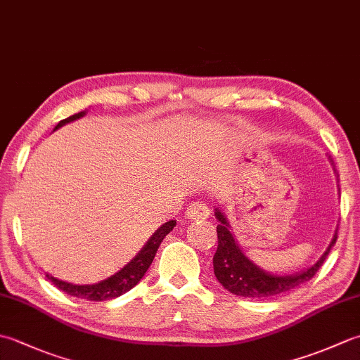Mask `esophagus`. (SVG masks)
<instances>
[{
  "label": "esophagus",
  "mask_w": 360,
  "mask_h": 360,
  "mask_svg": "<svg viewBox=\"0 0 360 360\" xmlns=\"http://www.w3.org/2000/svg\"><path fill=\"white\" fill-rule=\"evenodd\" d=\"M210 215V209L202 202H192L186 210V217L192 221L207 219Z\"/></svg>",
  "instance_id": "34e87169"
}]
</instances>
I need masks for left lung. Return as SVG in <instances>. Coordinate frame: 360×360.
I'll use <instances>...</instances> for the list:
<instances>
[{"label":"left lung","instance_id":"obj_1","mask_svg":"<svg viewBox=\"0 0 360 360\" xmlns=\"http://www.w3.org/2000/svg\"><path fill=\"white\" fill-rule=\"evenodd\" d=\"M215 218L218 219V248L213 255V272L224 289L240 297H274L302 286L303 283L314 277L338 240V229H335L333 240L314 264L290 275H277L266 272L244 254L235 240L226 215L218 207L215 209Z\"/></svg>","mask_w":360,"mask_h":360}]
</instances>
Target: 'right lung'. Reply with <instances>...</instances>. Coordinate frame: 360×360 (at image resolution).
I'll return each instance as SVG.
<instances>
[{
    "instance_id": "1",
    "label": "right lung",
    "mask_w": 360,
    "mask_h": 360,
    "mask_svg": "<svg viewBox=\"0 0 360 360\" xmlns=\"http://www.w3.org/2000/svg\"><path fill=\"white\" fill-rule=\"evenodd\" d=\"M85 114L86 111H82L79 114H74L71 117L60 120L57 127L53 128V131L58 129L60 127L70 124V122L82 119ZM174 226H176V221L173 219L160 226L158 231L150 236V240L145 243V246L139 250V254H137L131 262L122 267L119 272L111 275V277L98 283H94V285H74V283H68V281L52 277L49 274H46V277H48L58 289H62L66 294L77 298H86V300H91V302H103V300H111V298L120 297L122 294L128 292L129 289L134 288L137 283L141 281V278L143 277L145 272H147L150 264L153 263V258H155L160 243H162L167 233H170L173 231Z\"/></svg>"
}]
</instances>
